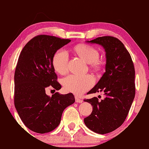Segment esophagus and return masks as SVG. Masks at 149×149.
<instances>
[{"instance_id": "1", "label": "esophagus", "mask_w": 149, "mask_h": 149, "mask_svg": "<svg viewBox=\"0 0 149 149\" xmlns=\"http://www.w3.org/2000/svg\"><path fill=\"white\" fill-rule=\"evenodd\" d=\"M83 102V100L81 99V98H79L77 97V96H76L75 97V102H79V103H81V102Z\"/></svg>"}]
</instances>
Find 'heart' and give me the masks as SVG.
I'll list each match as a JSON object with an SVG mask.
<instances>
[{
    "instance_id": "b5f03b06",
    "label": "heart",
    "mask_w": 149,
    "mask_h": 149,
    "mask_svg": "<svg viewBox=\"0 0 149 149\" xmlns=\"http://www.w3.org/2000/svg\"><path fill=\"white\" fill-rule=\"evenodd\" d=\"M74 51L81 58L86 61L93 68H99L98 58L99 53L96 48L91 45L81 44L75 46ZM53 65L56 72L64 74L68 72L69 67V54L65 50L59 49L54 53L53 58ZM93 77L90 75L70 74L62 79L64 89L69 93L80 95L93 86Z\"/></svg>"
}]
</instances>
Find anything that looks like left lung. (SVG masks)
<instances>
[{
	"instance_id": "8db88e82",
	"label": "left lung",
	"mask_w": 149,
	"mask_h": 149,
	"mask_svg": "<svg viewBox=\"0 0 149 149\" xmlns=\"http://www.w3.org/2000/svg\"><path fill=\"white\" fill-rule=\"evenodd\" d=\"M101 45L106 52L105 72L87 94L102 92L104 98L84 99L93 106L84 123L92 131L104 134L120 127L126 119L135 96V70L132 57L117 38L102 36L88 41Z\"/></svg>"
}]
</instances>
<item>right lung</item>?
Returning <instances> with one entry per match:
<instances>
[{
    "instance_id": "right-lung-1",
    "label": "right lung",
    "mask_w": 149,
    "mask_h": 149,
    "mask_svg": "<svg viewBox=\"0 0 149 149\" xmlns=\"http://www.w3.org/2000/svg\"><path fill=\"white\" fill-rule=\"evenodd\" d=\"M70 41L38 35L25 45L19 56L14 75L15 107L25 125L36 133L55 129L65 109L75 102L72 93L63 95L55 93L50 97L45 93L49 86L56 91L61 88L54 72L53 58L57 50Z\"/></svg>"
}]
</instances>
